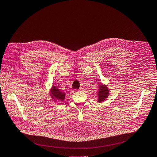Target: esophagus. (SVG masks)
<instances>
[{"instance_id":"obj_1","label":"esophagus","mask_w":157,"mask_h":157,"mask_svg":"<svg viewBox=\"0 0 157 157\" xmlns=\"http://www.w3.org/2000/svg\"><path fill=\"white\" fill-rule=\"evenodd\" d=\"M79 92H82V91H83V89L82 87H81V88L79 89Z\"/></svg>"}]
</instances>
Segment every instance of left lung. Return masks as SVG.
<instances>
[{
  "label": "left lung",
  "mask_w": 157,
  "mask_h": 157,
  "mask_svg": "<svg viewBox=\"0 0 157 157\" xmlns=\"http://www.w3.org/2000/svg\"><path fill=\"white\" fill-rule=\"evenodd\" d=\"M109 94V89L106 85L102 83L99 85V89L98 90V102H102L108 98Z\"/></svg>",
  "instance_id": "left-lung-1"
}]
</instances>
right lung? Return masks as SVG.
<instances>
[{
    "label": "right lung",
    "mask_w": 157,
    "mask_h": 157,
    "mask_svg": "<svg viewBox=\"0 0 157 157\" xmlns=\"http://www.w3.org/2000/svg\"><path fill=\"white\" fill-rule=\"evenodd\" d=\"M50 96L54 101H63L65 98V92L58 89L57 86H52L50 89Z\"/></svg>",
    "instance_id": "1"
}]
</instances>
